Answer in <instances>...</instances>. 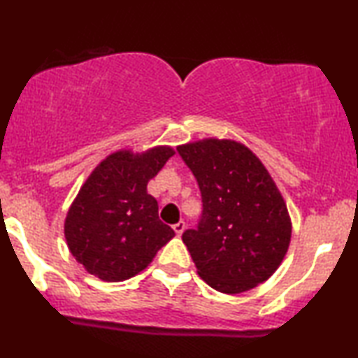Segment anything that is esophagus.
Returning a JSON list of instances; mask_svg holds the SVG:
<instances>
[{
    "instance_id": "esophagus-1",
    "label": "esophagus",
    "mask_w": 358,
    "mask_h": 358,
    "mask_svg": "<svg viewBox=\"0 0 358 358\" xmlns=\"http://www.w3.org/2000/svg\"><path fill=\"white\" fill-rule=\"evenodd\" d=\"M185 229H186V224L183 222V220H180L178 224H175V225H173V230H175V234H177V235H181V234H183Z\"/></svg>"
}]
</instances>
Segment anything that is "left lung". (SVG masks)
Listing matches in <instances>:
<instances>
[{"instance_id": "8db88e82", "label": "left lung", "mask_w": 358, "mask_h": 358, "mask_svg": "<svg viewBox=\"0 0 358 358\" xmlns=\"http://www.w3.org/2000/svg\"><path fill=\"white\" fill-rule=\"evenodd\" d=\"M178 154L193 172L203 198L198 227L183 243L206 284L240 294L273 275L289 250L290 215L261 160L241 143L203 139Z\"/></svg>"}]
</instances>
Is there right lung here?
Here are the masks:
<instances>
[{"instance_id":"1","label":"right lung","mask_w":358,"mask_h":358,"mask_svg":"<svg viewBox=\"0 0 358 358\" xmlns=\"http://www.w3.org/2000/svg\"><path fill=\"white\" fill-rule=\"evenodd\" d=\"M175 150L157 145L145 152L118 150L102 160L73 201L64 220L68 248L95 278L122 282L148 268L175 236L159 219L148 183Z\"/></svg>"}]
</instances>
